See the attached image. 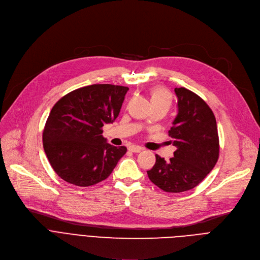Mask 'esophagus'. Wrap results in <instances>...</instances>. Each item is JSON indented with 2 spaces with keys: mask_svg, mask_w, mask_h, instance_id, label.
I'll list each match as a JSON object with an SVG mask.
<instances>
[{
  "mask_svg": "<svg viewBox=\"0 0 260 260\" xmlns=\"http://www.w3.org/2000/svg\"><path fill=\"white\" fill-rule=\"evenodd\" d=\"M143 149L141 148V147H139V146H130L129 147V151H131V152H133V153H139V152H141Z\"/></svg>",
  "mask_w": 260,
  "mask_h": 260,
  "instance_id": "esophagus-1",
  "label": "esophagus"
}]
</instances>
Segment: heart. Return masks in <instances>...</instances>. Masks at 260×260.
<instances>
[{"label":"heart","mask_w":260,"mask_h":260,"mask_svg":"<svg viewBox=\"0 0 260 260\" xmlns=\"http://www.w3.org/2000/svg\"><path fill=\"white\" fill-rule=\"evenodd\" d=\"M152 104H163L169 108L171 104L170 94L163 88H155L151 92Z\"/></svg>","instance_id":"1"}]
</instances>
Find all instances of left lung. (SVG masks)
<instances>
[{
	"instance_id": "1",
	"label": "left lung",
	"mask_w": 260,
	"mask_h": 260,
	"mask_svg": "<svg viewBox=\"0 0 260 260\" xmlns=\"http://www.w3.org/2000/svg\"><path fill=\"white\" fill-rule=\"evenodd\" d=\"M178 114L169 136L177 148L169 161L156 155L148 176L165 192L180 193L195 188L210 174L219 158V136L215 115L198 95L176 88Z\"/></svg>"
}]
</instances>
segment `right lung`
Instances as JSON below:
<instances>
[{
    "label": "right lung",
    "mask_w": 260,
    "mask_h": 260,
    "mask_svg": "<svg viewBox=\"0 0 260 260\" xmlns=\"http://www.w3.org/2000/svg\"><path fill=\"white\" fill-rule=\"evenodd\" d=\"M127 86L92 84L57 101L43 130V148L55 174L69 184L89 187L109 177L126 147L109 145L102 127L118 118Z\"/></svg>",
    "instance_id": "obj_1"
}]
</instances>
